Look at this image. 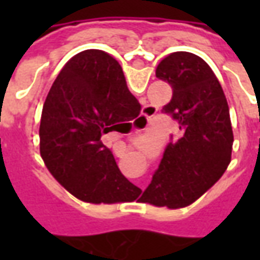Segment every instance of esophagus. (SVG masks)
<instances>
[{
	"mask_svg": "<svg viewBox=\"0 0 260 260\" xmlns=\"http://www.w3.org/2000/svg\"><path fill=\"white\" fill-rule=\"evenodd\" d=\"M156 114V110L152 107V106H146L143 108V117L146 118L147 122H150V119L153 118V115Z\"/></svg>",
	"mask_w": 260,
	"mask_h": 260,
	"instance_id": "1",
	"label": "esophagus"
}]
</instances>
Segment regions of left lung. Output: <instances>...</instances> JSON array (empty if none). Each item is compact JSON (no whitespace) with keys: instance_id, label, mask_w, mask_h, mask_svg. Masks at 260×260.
I'll return each instance as SVG.
<instances>
[{"instance_id":"left-lung-1","label":"left lung","mask_w":260,"mask_h":260,"mask_svg":"<svg viewBox=\"0 0 260 260\" xmlns=\"http://www.w3.org/2000/svg\"><path fill=\"white\" fill-rule=\"evenodd\" d=\"M156 76L173 87L163 113L178 122L181 135L166 147L145 202L177 209L191 205L223 175L234 136L221 85L201 57L170 54L157 65Z\"/></svg>"}]
</instances>
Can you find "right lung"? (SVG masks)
I'll list each match as a JSON object with an SVG mask.
<instances>
[{
	"mask_svg": "<svg viewBox=\"0 0 260 260\" xmlns=\"http://www.w3.org/2000/svg\"><path fill=\"white\" fill-rule=\"evenodd\" d=\"M117 59L85 50L65 64L44 102L40 154L54 178L89 203L135 201L141 189L121 174L102 136L139 115Z\"/></svg>",
	"mask_w": 260,
	"mask_h": 260,
	"instance_id": "1",
	"label": "right lung"
}]
</instances>
